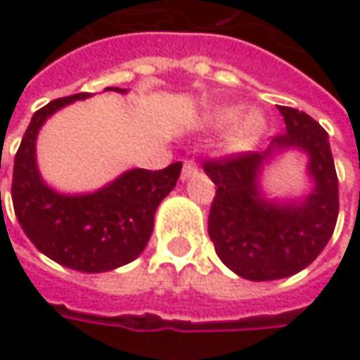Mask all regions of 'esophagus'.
Masks as SVG:
<instances>
[{
    "instance_id": "esophagus-1",
    "label": "esophagus",
    "mask_w": 360,
    "mask_h": 360,
    "mask_svg": "<svg viewBox=\"0 0 360 360\" xmlns=\"http://www.w3.org/2000/svg\"><path fill=\"white\" fill-rule=\"evenodd\" d=\"M198 173V165L193 162V160H185V164H183V172H181V181H187L188 177H193Z\"/></svg>"
}]
</instances>
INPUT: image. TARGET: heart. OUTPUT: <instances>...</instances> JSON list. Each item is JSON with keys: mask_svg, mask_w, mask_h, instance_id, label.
Returning <instances> with one entry per match:
<instances>
[{"mask_svg": "<svg viewBox=\"0 0 360 360\" xmlns=\"http://www.w3.org/2000/svg\"><path fill=\"white\" fill-rule=\"evenodd\" d=\"M239 112L241 110L237 105H224V108L210 111L206 117L208 125L214 129H221V127L233 123L227 129L226 139H224L226 150L233 152V154L255 150L266 133V117L262 111L247 110L241 116L238 115Z\"/></svg>", "mask_w": 360, "mask_h": 360, "instance_id": "1", "label": "heart"}]
</instances>
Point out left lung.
Segmentation results:
<instances>
[{
	"label": "left lung",
	"instance_id": "obj_1",
	"mask_svg": "<svg viewBox=\"0 0 360 360\" xmlns=\"http://www.w3.org/2000/svg\"><path fill=\"white\" fill-rule=\"evenodd\" d=\"M285 133L264 152H245L204 164L216 185L208 235L219 260L250 281L289 278L312 264L333 233L340 212L338 175L328 133L304 111L278 105ZM299 149L309 156L313 188L301 199L270 201L259 188L274 155Z\"/></svg>",
	"mask_w": 360,
	"mask_h": 360
}]
</instances>
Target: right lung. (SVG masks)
Wrapping results in <instances>:
<instances>
[{
	"mask_svg": "<svg viewBox=\"0 0 360 360\" xmlns=\"http://www.w3.org/2000/svg\"><path fill=\"white\" fill-rule=\"evenodd\" d=\"M125 94L127 89L110 86ZM92 94L53 100L30 119L13 167V208L22 231L53 262L86 274L115 270L133 262L148 245L158 206L177 185L183 164L160 172L129 169L94 193L65 195L46 185L36 162V139L61 108Z\"/></svg>",
	"mask_w": 360,
	"mask_h": 360,
	"instance_id": "1",
	"label": "right lung"
}]
</instances>
